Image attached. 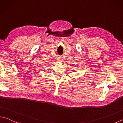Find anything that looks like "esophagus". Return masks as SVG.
<instances>
[{"mask_svg": "<svg viewBox=\"0 0 123 123\" xmlns=\"http://www.w3.org/2000/svg\"><path fill=\"white\" fill-rule=\"evenodd\" d=\"M58 60L59 61H62V57H59V58H58Z\"/></svg>", "mask_w": 123, "mask_h": 123, "instance_id": "34e87169", "label": "esophagus"}]
</instances>
